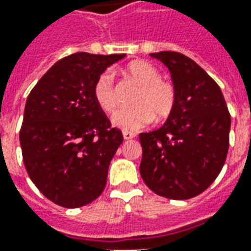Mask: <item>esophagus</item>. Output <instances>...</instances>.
<instances>
[{
    "instance_id": "34e87169",
    "label": "esophagus",
    "mask_w": 251,
    "mask_h": 251,
    "mask_svg": "<svg viewBox=\"0 0 251 251\" xmlns=\"http://www.w3.org/2000/svg\"><path fill=\"white\" fill-rule=\"evenodd\" d=\"M122 136H124V140H131V138H134V137H136V134H134V133H131V131L124 130L122 131Z\"/></svg>"
}]
</instances>
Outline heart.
I'll return each mask as SVG.
<instances>
[{
  "mask_svg": "<svg viewBox=\"0 0 251 251\" xmlns=\"http://www.w3.org/2000/svg\"><path fill=\"white\" fill-rule=\"evenodd\" d=\"M126 71L141 84L134 98L133 107L120 109L113 115V125L124 130H138L153 121L168 118L176 104V91L169 82L161 79L156 67L148 62L137 60L126 67ZM93 95L95 102L104 111L111 113L118 104L114 86V75L110 70L99 74L94 83Z\"/></svg>",
  "mask_w": 251,
  "mask_h": 251,
  "instance_id": "b5f03b06",
  "label": "heart"
}]
</instances>
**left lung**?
<instances>
[{
  "label": "left lung",
  "instance_id": "8db88e82",
  "mask_svg": "<svg viewBox=\"0 0 251 251\" xmlns=\"http://www.w3.org/2000/svg\"><path fill=\"white\" fill-rule=\"evenodd\" d=\"M151 56L168 67L176 104L161 127L140 134V174L154 194L191 199L221 174L228 152L231 117L219 86L192 59L172 51Z\"/></svg>",
  "mask_w": 251,
  "mask_h": 251
}]
</instances>
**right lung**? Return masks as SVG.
<instances>
[{
    "mask_svg": "<svg viewBox=\"0 0 251 251\" xmlns=\"http://www.w3.org/2000/svg\"><path fill=\"white\" fill-rule=\"evenodd\" d=\"M124 57L87 52L63 57L26 99L23 160L33 184L55 204L76 208L103 192L124 137L95 102L93 87L99 74Z\"/></svg>",
    "mask_w": 251,
    "mask_h": 251,
    "instance_id": "right-lung-1",
    "label": "right lung"
}]
</instances>
